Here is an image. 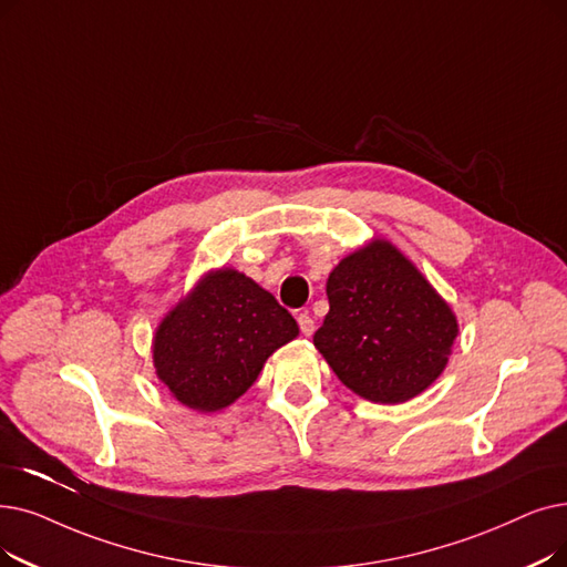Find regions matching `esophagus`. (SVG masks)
Listing matches in <instances>:
<instances>
[{
    "label": "esophagus",
    "instance_id": "obj_1",
    "mask_svg": "<svg viewBox=\"0 0 567 567\" xmlns=\"http://www.w3.org/2000/svg\"><path fill=\"white\" fill-rule=\"evenodd\" d=\"M299 327H301V333L306 336V338H310L312 333H315V319L308 315V312H301L299 317Z\"/></svg>",
    "mask_w": 567,
    "mask_h": 567
}]
</instances>
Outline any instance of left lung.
Wrapping results in <instances>:
<instances>
[{
  "label": "left lung",
  "instance_id": "1",
  "mask_svg": "<svg viewBox=\"0 0 567 567\" xmlns=\"http://www.w3.org/2000/svg\"><path fill=\"white\" fill-rule=\"evenodd\" d=\"M327 297L329 312L312 342L357 396L405 403L447 368L456 315L393 243L371 238L342 257Z\"/></svg>",
  "mask_w": 567,
  "mask_h": 567
}]
</instances>
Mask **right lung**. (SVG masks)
I'll return each instance as SVG.
<instances>
[{"instance_id":"1","label":"right lung","mask_w":567,"mask_h":567,"mask_svg":"<svg viewBox=\"0 0 567 567\" xmlns=\"http://www.w3.org/2000/svg\"><path fill=\"white\" fill-rule=\"evenodd\" d=\"M297 336V319L274 293L223 266L164 315L153 336L155 373L185 408L217 412L240 399L266 359Z\"/></svg>"}]
</instances>
